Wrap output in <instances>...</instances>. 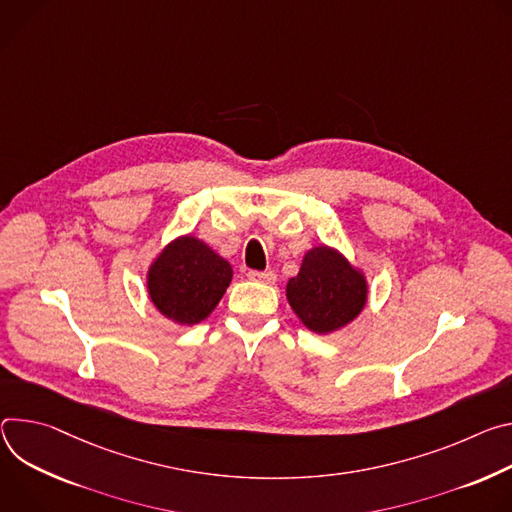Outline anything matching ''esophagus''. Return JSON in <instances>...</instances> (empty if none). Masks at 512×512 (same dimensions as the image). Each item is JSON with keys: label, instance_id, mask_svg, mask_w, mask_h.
<instances>
[{"label": "esophagus", "instance_id": "1", "mask_svg": "<svg viewBox=\"0 0 512 512\" xmlns=\"http://www.w3.org/2000/svg\"><path fill=\"white\" fill-rule=\"evenodd\" d=\"M248 278H250V280H256V282H264V285H272V282L276 280V272H274V270H264V272L250 270V272H248Z\"/></svg>", "mask_w": 512, "mask_h": 512}]
</instances>
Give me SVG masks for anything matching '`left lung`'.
<instances>
[{
    "mask_svg": "<svg viewBox=\"0 0 512 512\" xmlns=\"http://www.w3.org/2000/svg\"><path fill=\"white\" fill-rule=\"evenodd\" d=\"M287 301L309 331L327 335L364 311L368 280L344 252L319 244L305 252L299 274L289 278Z\"/></svg>",
    "mask_w": 512,
    "mask_h": 512,
    "instance_id": "left-lung-1",
    "label": "left lung"
}]
</instances>
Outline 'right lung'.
<instances>
[{
    "label": "right lung",
    "instance_id": "add662e5",
    "mask_svg": "<svg viewBox=\"0 0 512 512\" xmlns=\"http://www.w3.org/2000/svg\"><path fill=\"white\" fill-rule=\"evenodd\" d=\"M232 278L230 262L193 234H183L150 262L146 291L162 317L191 327L213 313Z\"/></svg>",
    "mask_w": 512,
    "mask_h": 512
}]
</instances>
